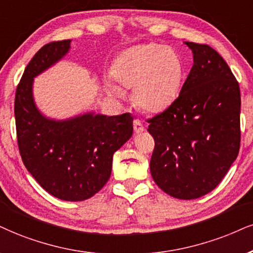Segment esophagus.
<instances>
[{"label":"esophagus","instance_id":"esophagus-1","mask_svg":"<svg viewBox=\"0 0 253 253\" xmlns=\"http://www.w3.org/2000/svg\"><path fill=\"white\" fill-rule=\"evenodd\" d=\"M133 130H135L136 133H141L145 130L144 126H143V123L139 120H135L133 121Z\"/></svg>","mask_w":253,"mask_h":253}]
</instances>
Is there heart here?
I'll return each instance as SVG.
<instances>
[{"mask_svg": "<svg viewBox=\"0 0 253 253\" xmlns=\"http://www.w3.org/2000/svg\"><path fill=\"white\" fill-rule=\"evenodd\" d=\"M183 62L178 52L156 43L123 51L111 67L112 79L104 89L112 97L123 99L126 89L133 88V99L143 110L157 112L174 101L183 79Z\"/></svg>", "mask_w": 253, "mask_h": 253, "instance_id": "1", "label": "heart"}]
</instances>
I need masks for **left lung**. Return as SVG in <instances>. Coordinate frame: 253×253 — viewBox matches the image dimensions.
<instances>
[{
  "label": "left lung",
  "instance_id": "1",
  "mask_svg": "<svg viewBox=\"0 0 253 253\" xmlns=\"http://www.w3.org/2000/svg\"><path fill=\"white\" fill-rule=\"evenodd\" d=\"M193 65L178 98L149 121L151 176L165 193L196 199L216 188L241 145V90L211 46L184 42Z\"/></svg>",
  "mask_w": 253,
  "mask_h": 253
}]
</instances>
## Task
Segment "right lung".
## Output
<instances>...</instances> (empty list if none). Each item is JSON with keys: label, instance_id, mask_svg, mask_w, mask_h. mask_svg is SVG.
Instances as JSON below:
<instances>
[{"label": "right lung", "instance_id": "right-lung-1", "mask_svg": "<svg viewBox=\"0 0 253 253\" xmlns=\"http://www.w3.org/2000/svg\"><path fill=\"white\" fill-rule=\"evenodd\" d=\"M71 40L52 42L31 58L15 95L20 154L27 170L54 197L80 202L92 197L110 178L112 156L132 136L130 114L107 116L88 111L56 120L34 98V80L58 63Z\"/></svg>", "mask_w": 253, "mask_h": 253}]
</instances>
